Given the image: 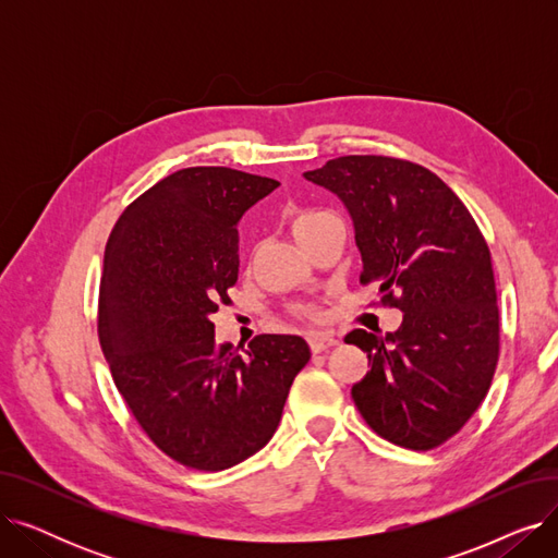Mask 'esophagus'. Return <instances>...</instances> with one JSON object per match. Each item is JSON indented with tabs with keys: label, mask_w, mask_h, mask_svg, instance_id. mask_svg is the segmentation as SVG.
<instances>
[{
	"label": "esophagus",
	"mask_w": 558,
	"mask_h": 558,
	"mask_svg": "<svg viewBox=\"0 0 558 558\" xmlns=\"http://www.w3.org/2000/svg\"><path fill=\"white\" fill-rule=\"evenodd\" d=\"M307 341H310L312 353H324V350H328V348L339 343V339L332 332H310Z\"/></svg>",
	"instance_id": "esophagus-1"
}]
</instances>
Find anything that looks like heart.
Listing matches in <instances>:
<instances>
[{
	"instance_id": "1",
	"label": "heart",
	"mask_w": 558,
	"mask_h": 558,
	"mask_svg": "<svg viewBox=\"0 0 558 558\" xmlns=\"http://www.w3.org/2000/svg\"><path fill=\"white\" fill-rule=\"evenodd\" d=\"M328 217H335V215L328 210H318V208H291L287 215V221H289L291 232H294V238L301 240L303 234H307L312 228H316Z\"/></svg>"
}]
</instances>
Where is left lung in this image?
Segmentation results:
<instances>
[{
    "label": "left lung",
    "instance_id": "1",
    "mask_svg": "<svg viewBox=\"0 0 558 558\" xmlns=\"http://www.w3.org/2000/svg\"><path fill=\"white\" fill-rule=\"evenodd\" d=\"M303 175L343 201L362 253L360 282H377L383 303L402 312L396 332L345 335L371 366L350 391L360 414L396 446L446 444L477 412L500 355L484 234L461 198L416 162L343 156Z\"/></svg>",
    "mask_w": 558,
    "mask_h": 558
}]
</instances>
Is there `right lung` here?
<instances>
[{
  "label": "right lung",
  "mask_w": 558,
  "mask_h": 558,
  "mask_svg": "<svg viewBox=\"0 0 558 558\" xmlns=\"http://www.w3.org/2000/svg\"><path fill=\"white\" fill-rule=\"evenodd\" d=\"M280 183L228 167H187L137 196L104 253L99 341L117 391L173 461L217 473L274 436L310 362L296 335L215 343L210 314L240 274L238 223Z\"/></svg>",
  "instance_id": "1"
}]
</instances>
